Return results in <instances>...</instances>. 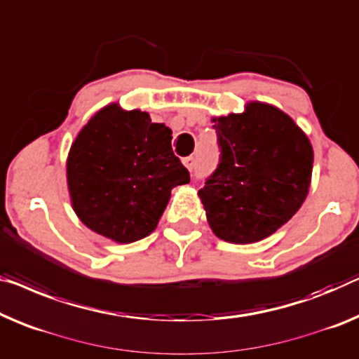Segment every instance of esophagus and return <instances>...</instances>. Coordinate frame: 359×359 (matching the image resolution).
Instances as JSON below:
<instances>
[{
    "label": "esophagus",
    "mask_w": 359,
    "mask_h": 359,
    "mask_svg": "<svg viewBox=\"0 0 359 359\" xmlns=\"http://www.w3.org/2000/svg\"><path fill=\"white\" fill-rule=\"evenodd\" d=\"M184 165L189 170H191L194 169V165H195V158L194 156H189V158H184Z\"/></svg>",
    "instance_id": "34e87169"
}]
</instances>
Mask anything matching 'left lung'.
Masks as SVG:
<instances>
[{
  "mask_svg": "<svg viewBox=\"0 0 359 359\" xmlns=\"http://www.w3.org/2000/svg\"><path fill=\"white\" fill-rule=\"evenodd\" d=\"M212 122L221 158L198 191L208 224L226 242H259L290 221L306 200L313 147L290 116L261 101Z\"/></svg>",
  "mask_w": 359,
  "mask_h": 359,
  "instance_id": "left-lung-1",
  "label": "left lung"
}]
</instances>
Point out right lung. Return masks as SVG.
<instances>
[{"label": "right lung", "instance_id": "add662e5", "mask_svg": "<svg viewBox=\"0 0 359 359\" xmlns=\"http://www.w3.org/2000/svg\"><path fill=\"white\" fill-rule=\"evenodd\" d=\"M172 130L140 109L104 106L87 122L67 156V189L88 229L132 243L156 229L170 190L190 182L172 151Z\"/></svg>", "mask_w": 359, "mask_h": 359}]
</instances>
